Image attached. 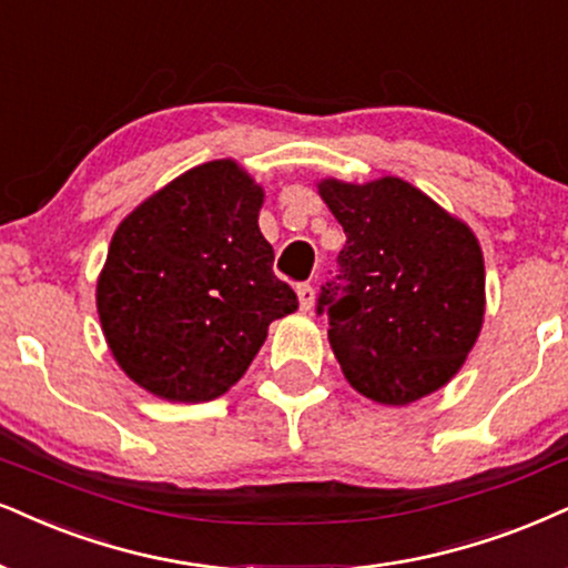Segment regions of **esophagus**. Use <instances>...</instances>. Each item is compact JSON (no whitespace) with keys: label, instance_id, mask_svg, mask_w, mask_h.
<instances>
[{"label":"esophagus","instance_id":"esophagus-1","mask_svg":"<svg viewBox=\"0 0 568 568\" xmlns=\"http://www.w3.org/2000/svg\"><path fill=\"white\" fill-rule=\"evenodd\" d=\"M297 300H300V311H311L313 300H316V292H313L311 284H300L297 286Z\"/></svg>","mask_w":568,"mask_h":568}]
</instances>
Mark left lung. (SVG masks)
Masks as SVG:
<instances>
[{
    "label": "left lung",
    "mask_w": 568,
    "mask_h": 568,
    "mask_svg": "<svg viewBox=\"0 0 568 568\" xmlns=\"http://www.w3.org/2000/svg\"><path fill=\"white\" fill-rule=\"evenodd\" d=\"M345 229L318 316L342 374L382 405H408L464 366L485 318V261L474 231L408 181L318 184Z\"/></svg>",
    "instance_id": "1"
}]
</instances>
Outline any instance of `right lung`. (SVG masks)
<instances>
[{
  "mask_svg": "<svg viewBox=\"0 0 568 568\" xmlns=\"http://www.w3.org/2000/svg\"><path fill=\"white\" fill-rule=\"evenodd\" d=\"M263 189L234 160L181 173L123 219L97 282V311L129 379L173 403L234 387L297 311L257 229Z\"/></svg>",
  "mask_w": 568,
  "mask_h": 568,
  "instance_id": "1",
  "label": "right lung"
}]
</instances>
